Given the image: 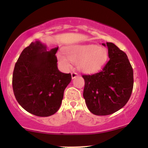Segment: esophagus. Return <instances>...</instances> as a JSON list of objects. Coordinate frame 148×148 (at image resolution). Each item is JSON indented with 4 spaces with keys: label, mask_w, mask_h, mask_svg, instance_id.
<instances>
[{
    "label": "esophagus",
    "mask_w": 148,
    "mask_h": 148,
    "mask_svg": "<svg viewBox=\"0 0 148 148\" xmlns=\"http://www.w3.org/2000/svg\"><path fill=\"white\" fill-rule=\"evenodd\" d=\"M78 76V74H77V72H75V71H72L71 72V78L72 79H74L76 77H77Z\"/></svg>",
    "instance_id": "34e87169"
}]
</instances>
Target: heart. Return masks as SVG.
<instances>
[{"mask_svg": "<svg viewBox=\"0 0 148 148\" xmlns=\"http://www.w3.org/2000/svg\"><path fill=\"white\" fill-rule=\"evenodd\" d=\"M68 59L62 54H58L59 60L63 65L69 67L70 62L77 64L79 69L84 72H94L100 69L108 58L105 48L93 45L70 47L65 51Z\"/></svg>", "mask_w": 148, "mask_h": 148, "instance_id": "b5f03b06", "label": "heart"}]
</instances>
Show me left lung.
Returning a JSON list of instances; mask_svg holds the SVG:
<instances>
[{
	"instance_id": "left-lung-1",
	"label": "left lung",
	"mask_w": 148,
	"mask_h": 148,
	"mask_svg": "<svg viewBox=\"0 0 148 148\" xmlns=\"http://www.w3.org/2000/svg\"><path fill=\"white\" fill-rule=\"evenodd\" d=\"M106 45L110 60L102 70L82 75L85 102L88 110L96 116H107L122 108L133 88V70L126 54L113 43L106 42Z\"/></svg>"
}]
</instances>
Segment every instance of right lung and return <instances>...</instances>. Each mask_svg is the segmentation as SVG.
Instances as JSON below:
<instances>
[{
	"mask_svg": "<svg viewBox=\"0 0 148 148\" xmlns=\"http://www.w3.org/2000/svg\"><path fill=\"white\" fill-rule=\"evenodd\" d=\"M58 47L46 51L40 41L31 42L21 52L12 74V89L18 103L40 117L54 114L60 108L71 74L57 68Z\"/></svg>",
	"mask_w": 148,
	"mask_h": 148,
	"instance_id": "1",
	"label": "right lung"
}]
</instances>
